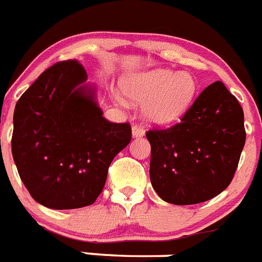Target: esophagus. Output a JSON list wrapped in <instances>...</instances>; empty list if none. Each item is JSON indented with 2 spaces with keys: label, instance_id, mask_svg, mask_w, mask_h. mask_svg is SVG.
<instances>
[{
  "label": "esophagus",
  "instance_id": "34e87169",
  "mask_svg": "<svg viewBox=\"0 0 262 262\" xmlns=\"http://www.w3.org/2000/svg\"><path fill=\"white\" fill-rule=\"evenodd\" d=\"M132 133H133V137H142L145 134V129L140 124H134L132 128Z\"/></svg>",
  "mask_w": 262,
  "mask_h": 262
}]
</instances>
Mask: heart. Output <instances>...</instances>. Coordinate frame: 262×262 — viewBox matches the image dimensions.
<instances>
[{"mask_svg": "<svg viewBox=\"0 0 262 262\" xmlns=\"http://www.w3.org/2000/svg\"><path fill=\"white\" fill-rule=\"evenodd\" d=\"M124 93L129 99L143 104L148 121L168 124L178 120L192 104L197 83L189 73H176L171 69H155L124 79ZM120 105L129 104L121 93L112 94Z\"/></svg>", "mask_w": 262, "mask_h": 262, "instance_id": "obj_1", "label": "heart"}]
</instances>
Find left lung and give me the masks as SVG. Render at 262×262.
<instances>
[{
    "mask_svg": "<svg viewBox=\"0 0 262 262\" xmlns=\"http://www.w3.org/2000/svg\"><path fill=\"white\" fill-rule=\"evenodd\" d=\"M151 145L150 179L169 204L211 200L230 185L246 143L237 99L216 81L197 96L180 121L146 133Z\"/></svg>",
    "mask_w": 262,
    "mask_h": 262,
    "instance_id": "left-lung-1",
    "label": "left lung"
}]
</instances>
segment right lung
<instances>
[{
	"instance_id": "add662e5",
	"label": "right lung",
	"mask_w": 262,
	"mask_h": 262,
	"mask_svg": "<svg viewBox=\"0 0 262 262\" xmlns=\"http://www.w3.org/2000/svg\"><path fill=\"white\" fill-rule=\"evenodd\" d=\"M75 60L56 62L23 93L14 111L11 152L25 187L56 210L95 202L108 167L132 140L129 122L103 117Z\"/></svg>"
}]
</instances>
